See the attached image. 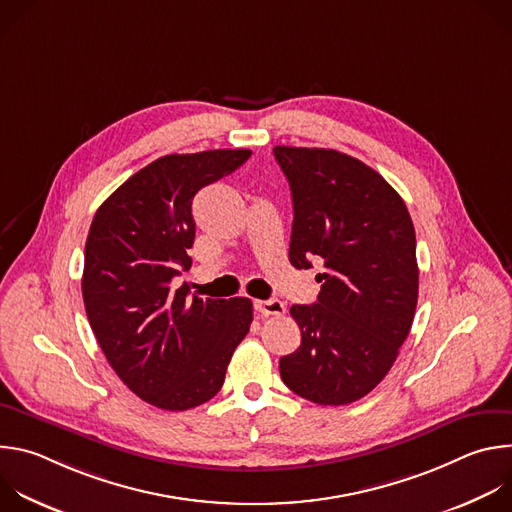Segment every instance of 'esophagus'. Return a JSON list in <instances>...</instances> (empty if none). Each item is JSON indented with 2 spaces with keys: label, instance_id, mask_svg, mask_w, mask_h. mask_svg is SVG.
<instances>
[{
  "label": "esophagus",
  "instance_id": "obj_1",
  "mask_svg": "<svg viewBox=\"0 0 512 512\" xmlns=\"http://www.w3.org/2000/svg\"><path fill=\"white\" fill-rule=\"evenodd\" d=\"M255 310L261 316H283L285 314V304L279 300H257Z\"/></svg>",
  "mask_w": 512,
  "mask_h": 512
}]
</instances>
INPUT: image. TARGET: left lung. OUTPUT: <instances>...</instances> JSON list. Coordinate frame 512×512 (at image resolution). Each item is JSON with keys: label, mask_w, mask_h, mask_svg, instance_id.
I'll list each match as a JSON object with an SVG mask.
<instances>
[{"label": "left lung", "mask_w": 512, "mask_h": 512, "mask_svg": "<svg viewBox=\"0 0 512 512\" xmlns=\"http://www.w3.org/2000/svg\"><path fill=\"white\" fill-rule=\"evenodd\" d=\"M273 156L294 200L289 263L324 265L318 302L289 310L302 344L281 356V381L312 403L346 405L385 379L411 330L415 229L403 198L360 160L289 145Z\"/></svg>", "instance_id": "obj_1"}]
</instances>
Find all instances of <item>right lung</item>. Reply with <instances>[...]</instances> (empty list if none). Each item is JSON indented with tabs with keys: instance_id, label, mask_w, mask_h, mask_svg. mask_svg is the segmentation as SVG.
<instances>
[{
	"instance_id": "right-lung-1",
	"label": "right lung",
	"mask_w": 512,
	"mask_h": 512,
	"mask_svg": "<svg viewBox=\"0 0 512 512\" xmlns=\"http://www.w3.org/2000/svg\"><path fill=\"white\" fill-rule=\"evenodd\" d=\"M249 156L208 150L158 158L95 212L83 271L87 318L117 377L154 407L186 411L212 399L253 322L249 298L202 300L172 287L192 265L196 192Z\"/></svg>"
}]
</instances>
